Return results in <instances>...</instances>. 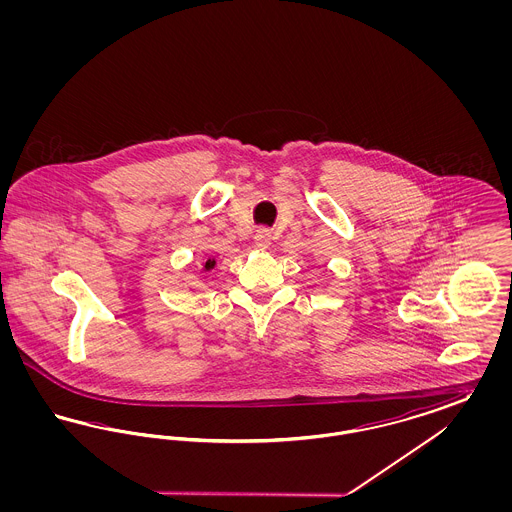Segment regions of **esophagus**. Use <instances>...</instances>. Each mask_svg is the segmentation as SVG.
I'll use <instances>...</instances> for the list:
<instances>
[{
    "label": "esophagus",
    "mask_w": 512,
    "mask_h": 512,
    "mask_svg": "<svg viewBox=\"0 0 512 512\" xmlns=\"http://www.w3.org/2000/svg\"><path fill=\"white\" fill-rule=\"evenodd\" d=\"M255 245L257 247H261V249H267L268 245H270V240H272V236H270V230L267 228H259L257 232H255Z\"/></svg>",
    "instance_id": "34e87169"
}]
</instances>
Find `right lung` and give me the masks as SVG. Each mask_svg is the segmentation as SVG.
<instances>
[{
	"label": "right lung",
	"instance_id": "obj_1",
	"mask_svg": "<svg viewBox=\"0 0 512 512\" xmlns=\"http://www.w3.org/2000/svg\"><path fill=\"white\" fill-rule=\"evenodd\" d=\"M215 265H217V263H215V259H207V261L203 263V268H201V272H209L211 268H215Z\"/></svg>",
	"mask_w": 512,
	"mask_h": 512
}]
</instances>
